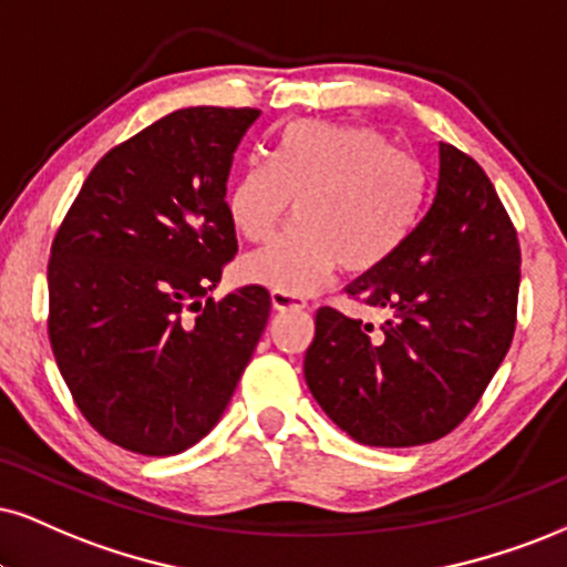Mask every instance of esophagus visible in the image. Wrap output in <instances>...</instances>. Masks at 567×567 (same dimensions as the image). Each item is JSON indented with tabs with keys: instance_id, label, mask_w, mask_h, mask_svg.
Here are the masks:
<instances>
[{
	"instance_id": "obj_1",
	"label": "esophagus",
	"mask_w": 567,
	"mask_h": 567,
	"mask_svg": "<svg viewBox=\"0 0 567 567\" xmlns=\"http://www.w3.org/2000/svg\"><path fill=\"white\" fill-rule=\"evenodd\" d=\"M270 302H272V310H305L307 307L302 297L289 295V291H281V289L270 291Z\"/></svg>"
}]
</instances>
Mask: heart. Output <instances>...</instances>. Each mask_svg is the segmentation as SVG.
Wrapping results in <instances>:
<instances>
[{
	"instance_id": "obj_1",
	"label": "heart",
	"mask_w": 567,
	"mask_h": 567,
	"mask_svg": "<svg viewBox=\"0 0 567 567\" xmlns=\"http://www.w3.org/2000/svg\"><path fill=\"white\" fill-rule=\"evenodd\" d=\"M295 202L297 223L244 260L257 284L310 295L333 270L368 272L402 247L423 205V173L368 125L302 121L278 138L272 165L249 159L226 209L244 239H270Z\"/></svg>"
}]
</instances>
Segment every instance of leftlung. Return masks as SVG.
Returning a JSON list of instances; mask_svg holds the SVG:
<instances>
[{
  "label": "left lung",
  "instance_id": "obj_1",
  "mask_svg": "<svg viewBox=\"0 0 567 567\" xmlns=\"http://www.w3.org/2000/svg\"><path fill=\"white\" fill-rule=\"evenodd\" d=\"M520 286L518 234L473 157L439 142L429 209L386 262L347 295L389 310L373 323L320 307L305 381L354 442H436L476 408L505 360Z\"/></svg>",
  "mask_w": 567,
  "mask_h": 567
}]
</instances>
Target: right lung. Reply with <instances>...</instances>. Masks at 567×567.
Listing matches in <instances>:
<instances>
[{"label": "right lung", "mask_w": 567, "mask_h": 567, "mask_svg": "<svg viewBox=\"0 0 567 567\" xmlns=\"http://www.w3.org/2000/svg\"><path fill=\"white\" fill-rule=\"evenodd\" d=\"M257 117H159L96 163L54 236V360L83 417L123 450L167 457L207 436L268 323L265 286L205 302L239 249L226 184Z\"/></svg>", "instance_id": "right-lung-1"}]
</instances>
